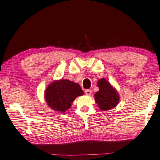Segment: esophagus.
Returning a JSON list of instances; mask_svg holds the SVG:
<instances>
[{
    "label": "esophagus",
    "mask_w": 160,
    "mask_h": 160,
    "mask_svg": "<svg viewBox=\"0 0 160 160\" xmlns=\"http://www.w3.org/2000/svg\"><path fill=\"white\" fill-rule=\"evenodd\" d=\"M85 92L87 95H90L91 93H92V91H91V90H85Z\"/></svg>",
    "instance_id": "esophagus-1"
}]
</instances>
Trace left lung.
<instances>
[{
    "label": "left lung",
    "instance_id": "1",
    "mask_svg": "<svg viewBox=\"0 0 160 160\" xmlns=\"http://www.w3.org/2000/svg\"><path fill=\"white\" fill-rule=\"evenodd\" d=\"M97 83L99 91L95 92L94 97L100 110L108 111L115 108L120 101L117 90L105 78H101Z\"/></svg>",
    "mask_w": 160,
    "mask_h": 160
}]
</instances>
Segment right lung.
Masks as SVG:
<instances>
[{"mask_svg": "<svg viewBox=\"0 0 160 160\" xmlns=\"http://www.w3.org/2000/svg\"><path fill=\"white\" fill-rule=\"evenodd\" d=\"M84 92L78 83L67 79L55 80L48 85L44 92L47 105L52 110L64 112L70 109L73 101Z\"/></svg>", "mask_w": 160, "mask_h": 160, "instance_id": "add662e5", "label": "right lung"}]
</instances>
